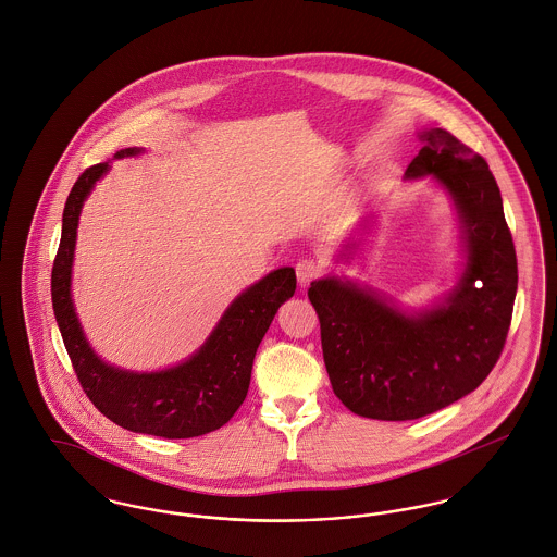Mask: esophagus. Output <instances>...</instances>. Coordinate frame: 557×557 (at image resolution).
<instances>
[{"label": "esophagus", "instance_id": "obj_1", "mask_svg": "<svg viewBox=\"0 0 557 557\" xmlns=\"http://www.w3.org/2000/svg\"><path fill=\"white\" fill-rule=\"evenodd\" d=\"M321 272H323V265H321L317 259H310V257H306V259H300V261L296 263L298 283H300L302 287L310 285L314 278H319V276H321Z\"/></svg>", "mask_w": 557, "mask_h": 557}]
</instances>
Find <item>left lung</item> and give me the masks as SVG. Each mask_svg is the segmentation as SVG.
Wrapping results in <instances>:
<instances>
[{"label": "left lung", "instance_id": "obj_1", "mask_svg": "<svg viewBox=\"0 0 557 557\" xmlns=\"http://www.w3.org/2000/svg\"><path fill=\"white\" fill-rule=\"evenodd\" d=\"M421 140L406 178L432 174L456 202L466 243L456 289L417 314L334 276L308 289L332 389L368 419H419L474 392L500 359L512 317L517 255L487 161L447 129Z\"/></svg>", "mask_w": 557, "mask_h": 557}]
</instances>
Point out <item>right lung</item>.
<instances>
[{
    "mask_svg": "<svg viewBox=\"0 0 557 557\" xmlns=\"http://www.w3.org/2000/svg\"><path fill=\"white\" fill-rule=\"evenodd\" d=\"M123 149L114 157L138 154ZM108 172V161L87 168L63 208L61 243L52 261L54 319L87 398L116 425L161 438H194L225 425L247 398L257 347L278 306L296 292V270L278 268L243 292L198 354L161 372H129L103 363L89 347L70 294L76 227L83 202Z\"/></svg>",
    "mask_w": 557,
    "mask_h": 557,
    "instance_id": "right-lung-1",
    "label": "right lung"
}]
</instances>
